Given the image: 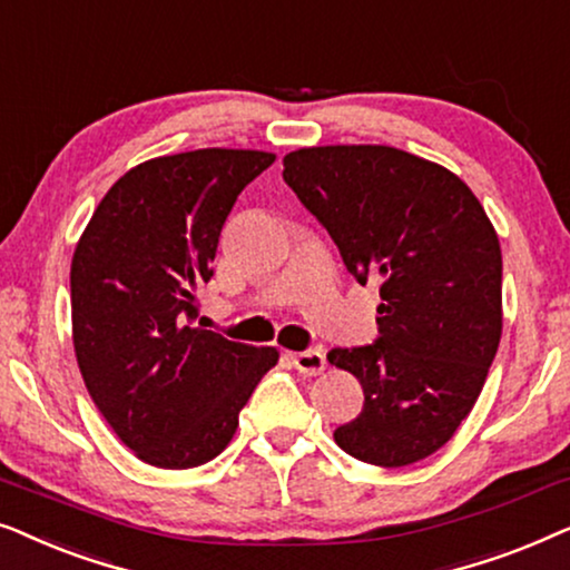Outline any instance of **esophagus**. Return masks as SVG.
<instances>
[{"mask_svg":"<svg viewBox=\"0 0 570 570\" xmlns=\"http://www.w3.org/2000/svg\"><path fill=\"white\" fill-rule=\"evenodd\" d=\"M291 361L303 376H316L326 368L324 350H303V353H291Z\"/></svg>","mask_w":570,"mask_h":570,"instance_id":"1","label":"esophagus"}]
</instances>
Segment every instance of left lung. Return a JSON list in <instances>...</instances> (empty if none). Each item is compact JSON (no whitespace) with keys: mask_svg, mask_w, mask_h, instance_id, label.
Wrapping results in <instances>:
<instances>
[{"mask_svg":"<svg viewBox=\"0 0 570 570\" xmlns=\"http://www.w3.org/2000/svg\"><path fill=\"white\" fill-rule=\"evenodd\" d=\"M283 166L350 275L381 279L373 345L326 355L365 394L334 441L368 464L420 462L470 415L498 353L503 259L493 223L462 178L396 147H303Z\"/></svg>","mask_w":570,"mask_h":570,"instance_id":"obj_1","label":"left lung"}]
</instances>
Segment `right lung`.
Here are the masks:
<instances>
[{
    "label": "right lung",
    "mask_w": 570,
    "mask_h": 570,
    "mask_svg": "<svg viewBox=\"0 0 570 570\" xmlns=\"http://www.w3.org/2000/svg\"><path fill=\"white\" fill-rule=\"evenodd\" d=\"M272 163V153L225 147L147 160L108 189L75 248L77 365L100 415L147 464L215 459L277 363L275 347L194 324L225 217Z\"/></svg>",
    "instance_id": "add662e5"
}]
</instances>
